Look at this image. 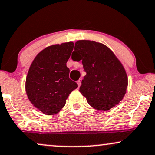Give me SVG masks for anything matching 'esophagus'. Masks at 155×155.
Instances as JSON below:
<instances>
[{
	"instance_id": "1",
	"label": "esophagus",
	"mask_w": 155,
	"mask_h": 155,
	"mask_svg": "<svg viewBox=\"0 0 155 155\" xmlns=\"http://www.w3.org/2000/svg\"><path fill=\"white\" fill-rule=\"evenodd\" d=\"M81 79H79V80H78V81H77V84H78V86H79H79L81 85Z\"/></svg>"
}]
</instances>
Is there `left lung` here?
<instances>
[{
  "label": "left lung",
  "mask_w": 155,
  "mask_h": 155,
  "mask_svg": "<svg viewBox=\"0 0 155 155\" xmlns=\"http://www.w3.org/2000/svg\"><path fill=\"white\" fill-rule=\"evenodd\" d=\"M71 58L82 61L87 74L79 92L99 110H109L118 105L126 92L128 77L122 63L104 44L90 40L75 43Z\"/></svg>",
  "instance_id": "8db88e82"
}]
</instances>
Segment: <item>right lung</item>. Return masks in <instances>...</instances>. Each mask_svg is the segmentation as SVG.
<instances>
[{
  "mask_svg": "<svg viewBox=\"0 0 155 155\" xmlns=\"http://www.w3.org/2000/svg\"><path fill=\"white\" fill-rule=\"evenodd\" d=\"M72 42L53 45L35 58L26 78L29 101L45 115H55L66 105V99L78 87L69 79L66 63L74 49Z\"/></svg>",
  "mask_w": 155,
  "mask_h": 155,
  "instance_id": "obj_1",
  "label": "right lung"
}]
</instances>
